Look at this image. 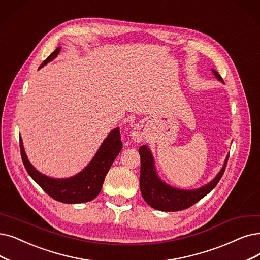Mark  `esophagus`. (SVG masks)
Masks as SVG:
<instances>
[{"mask_svg":"<svg viewBox=\"0 0 260 260\" xmlns=\"http://www.w3.org/2000/svg\"><path fill=\"white\" fill-rule=\"evenodd\" d=\"M130 137L134 142L141 143L145 140V138H146V131H145L141 123H136L134 126H132Z\"/></svg>","mask_w":260,"mask_h":260,"instance_id":"esophagus-1","label":"esophagus"}]
</instances>
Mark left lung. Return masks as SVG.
I'll return each mask as SVG.
<instances>
[{"instance_id": "1", "label": "left lung", "mask_w": 260, "mask_h": 260, "mask_svg": "<svg viewBox=\"0 0 260 260\" xmlns=\"http://www.w3.org/2000/svg\"><path fill=\"white\" fill-rule=\"evenodd\" d=\"M212 74L217 80L223 82L219 72L212 69ZM139 152L141 155L140 186L142 196L150 207L160 211H180L201 201L204 196L213 190L222 178L230 155L227 154L223 168L210 182L194 190H183L174 188L159 177L155 170L153 155L148 146L143 145Z\"/></svg>"}]
</instances>
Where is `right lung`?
Listing matches in <instances>:
<instances>
[{
	"label": "right lung",
	"mask_w": 260,
	"mask_h": 260,
	"mask_svg": "<svg viewBox=\"0 0 260 260\" xmlns=\"http://www.w3.org/2000/svg\"><path fill=\"white\" fill-rule=\"evenodd\" d=\"M60 47L40 65L39 69L53 60L59 53ZM122 148L119 128L113 129L103 141L98 151L85 169L69 178H52L38 172L27 159L22 139L20 137V151L28 175L52 199L65 204H81L90 202L98 196L106 176Z\"/></svg>",
	"instance_id": "obj_1"
}]
</instances>
